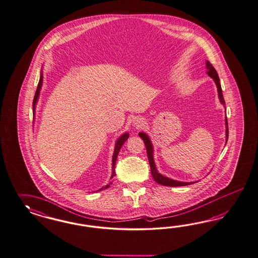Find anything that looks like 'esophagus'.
<instances>
[{
    "label": "esophagus",
    "mask_w": 258,
    "mask_h": 258,
    "mask_svg": "<svg viewBox=\"0 0 258 258\" xmlns=\"http://www.w3.org/2000/svg\"><path fill=\"white\" fill-rule=\"evenodd\" d=\"M144 125H145L144 118L136 117L133 119V125H135L136 127H142Z\"/></svg>",
    "instance_id": "34e87169"
}]
</instances>
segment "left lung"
Listing matches in <instances>:
<instances>
[{"mask_svg": "<svg viewBox=\"0 0 258 258\" xmlns=\"http://www.w3.org/2000/svg\"><path fill=\"white\" fill-rule=\"evenodd\" d=\"M206 74L213 78V80L215 81V84L218 88V95H219V102L224 106L225 108V101L223 98V94H222V90H221V85L219 83V78L218 73L216 69L213 67L211 63L209 62L208 60H206ZM225 135H226V143L228 141V136H229V130H228V122H227V116L225 117ZM139 136L144 141L145 145H146V149H147V153H148V158H149V165H150V171L152 174V177L154 180L158 182L159 184H162L164 186H172V187H176V186H184V185H189L192 183H195L198 181H190V182H186V181H180V180H173L170 178H167L164 175H162L160 172L157 170L156 164L154 162V148L152 145V142L150 140L149 135L144 132L139 133Z\"/></svg>", "mask_w": 258, "mask_h": 258, "instance_id": "8db88e82", "label": "left lung"}]
</instances>
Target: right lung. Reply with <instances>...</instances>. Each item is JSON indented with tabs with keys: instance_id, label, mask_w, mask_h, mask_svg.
<instances>
[{
	"instance_id": "1",
	"label": "right lung",
	"mask_w": 258,
	"mask_h": 258,
	"mask_svg": "<svg viewBox=\"0 0 258 258\" xmlns=\"http://www.w3.org/2000/svg\"><path fill=\"white\" fill-rule=\"evenodd\" d=\"M42 73H43V71L41 69V70H40V77H39V84H38V87H37V91H36V94H35V96H34V100H33V115H34V119H35V113H36V106H37V103H38V100H39V94H40V90H41L42 82H43V74H42ZM128 136H130V133H127V132H125V133H123V134L118 138L116 142H115V147H114V151H113V155H112L111 177H110L109 180H111V179L115 176L114 169H115V164H116V159H117L118 153H119L120 149L122 148V146L125 144V141L127 140ZM111 183H112V180L109 181V184L103 186V187L98 189V190H96V192L109 188V185H110Z\"/></svg>"
}]
</instances>
